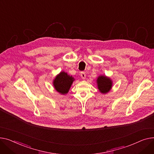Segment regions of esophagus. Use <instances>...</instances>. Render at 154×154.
I'll list each match as a JSON object with an SVG mask.
<instances>
[{"mask_svg": "<svg viewBox=\"0 0 154 154\" xmlns=\"http://www.w3.org/2000/svg\"><path fill=\"white\" fill-rule=\"evenodd\" d=\"M81 78L82 79H85V78H86V74H85V72H83V71H82V72H81Z\"/></svg>", "mask_w": 154, "mask_h": 154, "instance_id": "34e87169", "label": "esophagus"}]
</instances>
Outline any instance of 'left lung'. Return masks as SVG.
<instances>
[{
	"mask_svg": "<svg viewBox=\"0 0 154 154\" xmlns=\"http://www.w3.org/2000/svg\"><path fill=\"white\" fill-rule=\"evenodd\" d=\"M97 83L99 91L103 94L109 92L112 87V81L105 76H99Z\"/></svg>",
	"mask_w": 154,
	"mask_h": 154,
	"instance_id": "left-lung-1",
	"label": "left lung"
}]
</instances>
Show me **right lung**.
<instances>
[{
    "label": "right lung",
    "mask_w": 154,
    "mask_h": 154,
    "mask_svg": "<svg viewBox=\"0 0 154 154\" xmlns=\"http://www.w3.org/2000/svg\"><path fill=\"white\" fill-rule=\"evenodd\" d=\"M74 79V78L63 71L57 76L53 81V85L58 93L65 94L68 92Z\"/></svg>",
    "instance_id": "1"
}]
</instances>
